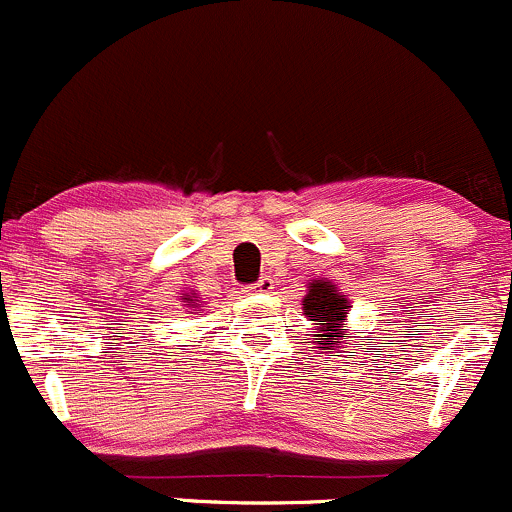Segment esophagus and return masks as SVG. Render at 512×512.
I'll return each mask as SVG.
<instances>
[{"label":"esophagus","instance_id":"obj_1","mask_svg":"<svg viewBox=\"0 0 512 512\" xmlns=\"http://www.w3.org/2000/svg\"><path fill=\"white\" fill-rule=\"evenodd\" d=\"M273 286H276V281H273L271 276H261L254 286H249V291H256V293H271Z\"/></svg>","mask_w":512,"mask_h":512}]
</instances>
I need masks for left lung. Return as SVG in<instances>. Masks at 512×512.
Segmentation results:
<instances>
[{"label":"left lung","mask_w":512,"mask_h":512,"mask_svg":"<svg viewBox=\"0 0 512 512\" xmlns=\"http://www.w3.org/2000/svg\"><path fill=\"white\" fill-rule=\"evenodd\" d=\"M347 308H350V305H347V298H342L328 281L310 283L308 295L303 298V313L308 315L310 320H315V325L320 328L318 335H313L315 340H318V345L335 350L337 342L345 340L342 323H345L347 318Z\"/></svg>","instance_id":"8db88e82"}]
</instances>
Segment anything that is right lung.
Listing matches in <instances>:
<instances>
[{"label":"right lung","instance_id":"right-lung-1","mask_svg":"<svg viewBox=\"0 0 512 512\" xmlns=\"http://www.w3.org/2000/svg\"><path fill=\"white\" fill-rule=\"evenodd\" d=\"M184 300H187V303H192V295H189V298H184Z\"/></svg>","mask_w":512,"mask_h":512}]
</instances>
